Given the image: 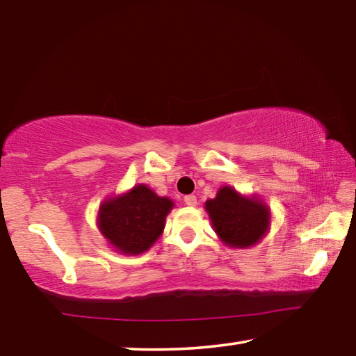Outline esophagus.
<instances>
[{"label": "esophagus", "instance_id": "1", "mask_svg": "<svg viewBox=\"0 0 356 356\" xmlns=\"http://www.w3.org/2000/svg\"><path fill=\"white\" fill-rule=\"evenodd\" d=\"M184 201H185L186 206H190V207H195L196 204H197V200H196V196H195V195H188V196H185V197H184Z\"/></svg>", "mask_w": 356, "mask_h": 356}]
</instances>
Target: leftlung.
<instances>
[{"label":"left lung","mask_w":356,"mask_h":356,"mask_svg":"<svg viewBox=\"0 0 356 356\" xmlns=\"http://www.w3.org/2000/svg\"><path fill=\"white\" fill-rule=\"evenodd\" d=\"M204 207L215 234L229 248H250L270 231L272 213L267 204L256 195H242L229 185L221 186Z\"/></svg>","instance_id":"left-lung-1"}]
</instances>
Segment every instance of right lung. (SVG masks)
I'll return each mask as SVG.
<instances>
[{"label":"right lung","instance_id":"add662e5","mask_svg":"<svg viewBox=\"0 0 356 356\" xmlns=\"http://www.w3.org/2000/svg\"><path fill=\"white\" fill-rule=\"evenodd\" d=\"M174 201L159 196L146 184L102 201L97 227L110 248L125 256L146 252L163 234Z\"/></svg>","mask_w":356,"mask_h":356}]
</instances>
